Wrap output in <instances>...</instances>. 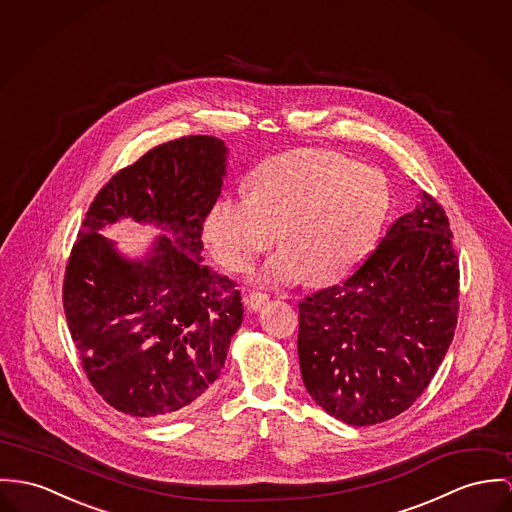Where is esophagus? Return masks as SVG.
<instances>
[{"mask_svg": "<svg viewBox=\"0 0 512 512\" xmlns=\"http://www.w3.org/2000/svg\"><path fill=\"white\" fill-rule=\"evenodd\" d=\"M269 302V296L265 292H249V296L245 298V304L251 308V310H261L265 304Z\"/></svg>", "mask_w": 512, "mask_h": 512, "instance_id": "34e87169", "label": "esophagus"}]
</instances>
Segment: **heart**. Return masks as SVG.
<instances>
[{
	"label": "heart",
	"mask_w": 512,
	"mask_h": 512,
	"mask_svg": "<svg viewBox=\"0 0 512 512\" xmlns=\"http://www.w3.org/2000/svg\"><path fill=\"white\" fill-rule=\"evenodd\" d=\"M392 206L384 173L323 150H294L265 161L251 195L218 198L204 222L212 253L247 271L278 237L284 245L267 280H339L370 253Z\"/></svg>",
	"instance_id": "b5f03b06"
}]
</instances>
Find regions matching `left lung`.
Listing matches in <instances>:
<instances>
[{"label":"left lung","instance_id":"obj_1","mask_svg":"<svg viewBox=\"0 0 512 512\" xmlns=\"http://www.w3.org/2000/svg\"><path fill=\"white\" fill-rule=\"evenodd\" d=\"M452 239L444 208L421 193L353 275L298 304L302 380L331 417L384 423L427 390L458 323Z\"/></svg>","mask_w":512,"mask_h":512}]
</instances>
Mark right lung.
Masks as SVG:
<instances>
[{
	"mask_svg": "<svg viewBox=\"0 0 512 512\" xmlns=\"http://www.w3.org/2000/svg\"><path fill=\"white\" fill-rule=\"evenodd\" d=\"M224 175L222 140L181 136L115 173L85 214L62 302L87 380L124 415L173 419L220 378L243 306L236 282L202 263L200 237ZM124 215L168 234L146 262L98 234Z\"/></svg>",
	"mask_w": 512,
	"mask_h": 512,
	"instance_id": "obj_1",
	"label": "right lung"
}]
</instances>
